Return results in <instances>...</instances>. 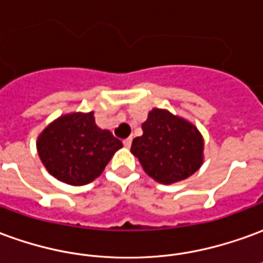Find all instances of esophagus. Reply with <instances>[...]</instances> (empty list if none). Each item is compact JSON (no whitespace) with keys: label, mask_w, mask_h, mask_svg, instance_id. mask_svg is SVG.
<instances>
[{"label":"esophagus","mask_w":263,"mask_h":263,"mask_svg":"<svg viewBox=\"0 0 263 263\" xmlns=\"http://www.w3.org/2000/svg\"><path fill=\"white\" fill-rule=\"evenodd\" d=\"M132 144V138H126V139H124V146L125 148H129Z\"/></svg>","instance_id":"esophagus-1"}]
</instances>
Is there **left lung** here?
<instances>
[{"label": "left lung", "instance_id": "1", "mask_svg": "<svg viewBox=\"0 0 263 263\" xmlns=\"http://www.w3.org/2000/svg\"><path fill=\"white\" fill-rule=\"evenodd\" d=\"M142 137L132 141L131 152L157 182H179L201 168L203 138L189 121L154 108L142 124Z\"/></svg>", "mask_w": 263, "mask_h": 263}]
</instances>
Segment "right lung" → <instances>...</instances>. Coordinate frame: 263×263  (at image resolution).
Here are the masks:
<instances>
[{
    "label": "right lung",
    "mask_w": 263,
    "mask_h": 263,
    "mask_svg": "<svg viewBox=\"0 0 263 263\" xmlns=\"http://www.w3.org/2000/svg\"><path fill=\"white\" fill-rule=\"evenodd\" d=\"M122 142L95 124L93 112H72L51 122L36 141L44 166L58 181L81 186L102 174Z\"/></svg>",
    "instance_id": "add662e5"
}]
</instances>
